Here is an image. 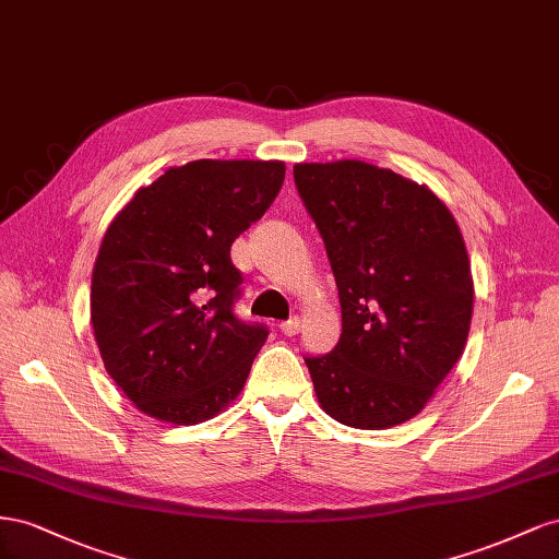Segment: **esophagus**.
<instances>
[{
	"label": "esophagus",
	"mask_w": 559,
	"mask_h": 559,
	"mask_svg": "<svg viewBox=\"0 0 559 559\" xmlns=\"http://www.w3.org/2000/svg\"><path fill=\"white\" fill-rule=\"evenodd\" d=\"M299 330H301V321H299L297 316H295V318H290V321H285V323L281 325V332L285 334V337H295V334H299Z\"/></svg>",
	"instance_id": "1"
}]
</instances>
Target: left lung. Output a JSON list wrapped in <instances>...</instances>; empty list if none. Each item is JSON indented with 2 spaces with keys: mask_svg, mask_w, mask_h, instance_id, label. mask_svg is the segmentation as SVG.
<instances>
[{
  "mask_svg": "<svg viewBox=\"0 0 559 559\" xmlns=\"http://www.w3.org/2000/svg\"><path fill=\"white\" fill-rule=\"evenodd\" d=\"M295 185L342 305L337 346L305 358L318 403L344 426L405 424L464 354L475 295L464 236L433 191L391 168L297 164Z\"/></svg>",
  "mask_w": 559,
  "mask_h": 559,
  "instance_id": "obj_1",
  "label": "left lung"
}]
</instances>
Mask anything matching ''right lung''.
Segmentation results:
<instances>
[{
    "label": "right lung",
    "mask_w": 559,
    "mask_h": 559,
    "mask_svg": "<svg viewBox=\"0 0 559 559\" xmlns=\"http://www.w3.org/2000/svg\"><path fill=\"white\" fill-rule=\"evenodd\" d=\"M283 178V162L199 158L140 187L109 222L91 323L107 374L147 417L201 424L243 391L269 330L231 311L241 274L229 250Z\"/></svg>",
    "instance_id": "obj_1"
}]
</instances>
